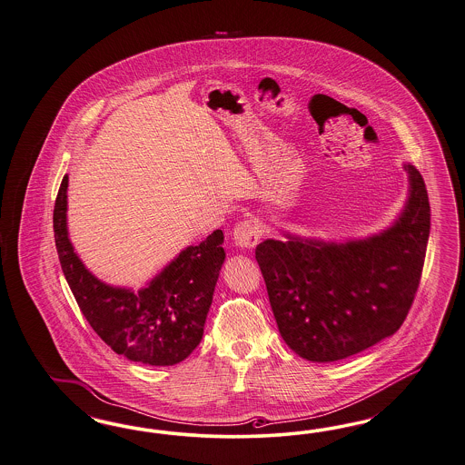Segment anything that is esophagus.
<instances>
[{
    "mask_svg": "<svg viewBox=\"0 0 465 465\" xmlns=\"http://www.w3.org/2000/svg\"><path fill=\"white\" fill-rule=\"evenodd\" d=\"M261 235H262L261 224L258 222H252V220H245V222H242V223L235 226L233 242L241 249H252L260 242Z\"/></svg>",
    "mask_w": 465,
    "mask_h": 465,
    "instance_id": "1",
    "label": "esophagus"
}]
</instances>
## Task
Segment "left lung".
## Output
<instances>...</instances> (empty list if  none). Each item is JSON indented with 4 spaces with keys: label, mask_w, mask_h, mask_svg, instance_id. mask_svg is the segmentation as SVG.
<instances>
[{
    "label": "left lung",
    "mask_w": 465,
    "mask_h": 465,
    "mask_svg": "<svg viewBox=\"0 0 465 465\" xmlns=\"http://www.w3.org/2000/svg\"><path fill=\"white\" fill-rule=\"evenodd\" d=\"M409 197L386 230L332 242L283 232L266 239L256 260L285 344L329 363L394 334L409 315L426 258L430 207L420 173L403 164Z\"/></svg>",
    "instance_id": "obj_1"
}]
</instances>
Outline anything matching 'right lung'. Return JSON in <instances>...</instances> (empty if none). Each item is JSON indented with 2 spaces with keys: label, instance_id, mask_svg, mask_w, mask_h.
Segmentation results:
<instances>
[{
  "label": "right lung",
  "instance_id": "obj_1",
  "mask_svg": "<svg viewBox=\"0 0 465 465\" xmlns=\"http://www.w3.org/2000/svg\"><path fill=\"white\" fill-rule=\"evenodd\" d=\"M67 186L65 174L54 209L55 245L83 315L105 344L130 361L153 367L183 361L204 334L226 258L223 232L214 230L199 245L185 247L140 291L109 285L75 254L67 230Z\"/></svg>",
  "mask_w": 465,
  "mask_h": 465
}]
</instances>
